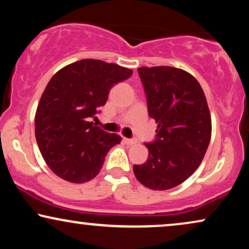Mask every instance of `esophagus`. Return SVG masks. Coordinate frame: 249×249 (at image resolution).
Masks as SVG:
<instances>
[{
    "instance_id": "34e87169",
    "label": "esophagus",
    "mask_w": 249,
    "mask_h": 249,
    "mask_svg": "<svg viewBox=\"0 0 249 249\" xmlns=\"http://www.w3.org/2000/svg\"><path fill=\"white\" fill-rule=\"evenodd\" d=\"M123 141H124V142L126 143V144H128V146H132V144H134V143H135V141H134V140L127 139V138H124V139H123Z\"/></svg>"
}]
</instances>
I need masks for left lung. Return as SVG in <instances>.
<instances>
[{
    "mask_svg": "<svg viewBox=\"0 0 249 249\" xmlns=\"http://www.w3.org/2000/svg\"><path fill=\"white\" fill-rule=\"evenodd\" d=\"M148 114L157 124V139L146 143L147 162L133 172L154 191L174 188L194 174L212 138V116L202 87L187 71L171 67L139 68Z\"/></svg>",
    "mask_w": 249,
    "mask_h": 249,
    "instance_id": "left-lung-1",
    "label": "left lung"
}]
</instances>
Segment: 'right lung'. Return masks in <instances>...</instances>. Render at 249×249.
Returning <instances> with one entry per match:
<instances>
[{"label": "right lung", "instance_id": "obj_1", "mask_svg": "<svg viewBox=\"0 0 249 249\" xmlns=\"http://www.w3.org/2000/svg\"><path fill=\"white\" fill-rule=\"evenodd\" d=\"M132 70L100 59H81L62 68L49 80L36 112V138L50 170L64 180L83 184L95 178L107 153L122 138L93 122L115 84Z\"/></svg>", "mask_w": 249, "mask_h": 249}]
</instances>
